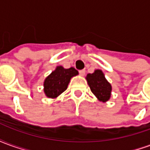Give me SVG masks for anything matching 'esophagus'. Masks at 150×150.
<instances>
[{
	"mask_svg": "<svg viewBox=\"0 0 150 150\" xmlns=\"http://www.w3.org/2000/svg\"><path fill=\"white\" fill-rule=\"evenodd\" d=\"M79 74H80V75H82V76H83V75H85V70H80V71H79Z\"/></svg>",
	"mask_w": 150,
	"mask_h": 150,
	"instance_id": "1",
	"label": "esophagus"
}]
</instances>
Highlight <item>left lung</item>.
I'll return each instance as SVG.
<instances>
[{
    "mask_svg": "<svg viewBox=\"0 0 150 150\" xmlns=\"http://www.w3.org/2000/svg\"><path fill=\"white\" fill-rule=\"evenodd\" d=\"M86 79L91 92L99 100L106 102L110 99L112 86L108 82L101 70H96L94 73L88 74Z\"/></svg>",
    "mask_w": 150,
    "mask_h": 150,
    "instance_id": "1",
    "label": "left lung"
}]
</instances>
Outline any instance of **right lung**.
<instances>
[{"label":"right lung","instance_id":"right-lung-1","mask_svg":"<svg viewBox=\"0 0 150 150\" xmlns=\"http://www.w3.org/2000/svg\"><path fill=\"white\" fill-rule=\"evenodd\" d=\"M79 74L74 67L65 69L62 66H58L54 71L45 79L44 92L48 98H56L67 90L71 79Z\"/></svg>","mask_w":150,"mask_h":150}]
</instances>
